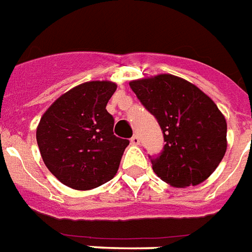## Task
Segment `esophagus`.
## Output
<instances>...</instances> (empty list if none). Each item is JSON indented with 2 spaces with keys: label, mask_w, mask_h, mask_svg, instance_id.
I'll return each instance as SVG.
<instances>
[{
  "label": "esophagus",
  "mask_w": 252,
  "mask_h": 252,
  "mask_svg": "<svg viewBox=\"0 0 252 252\" xmlns=\"http://www.w3.org/2000/svg\"><path fill=\"white\" fill-rule=\"evenodd\" d=\"M130 143L133 144V145H139L140 144L139 136H137V134H133V136H132V139H130Z\"/></svg>",
  "instance_id": "esophagus-1"
}]
</instances>
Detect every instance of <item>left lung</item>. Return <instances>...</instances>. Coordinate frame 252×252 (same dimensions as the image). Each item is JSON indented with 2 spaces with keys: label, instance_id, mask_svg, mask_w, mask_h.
<instances>
[{
  "label": "left lung",
  "instance_id": "8db88e82",
  "mask_svg": "<svg viewBox=\"0 0 252 252\" xmlns=\"http://www.w3.org/2000/svg\"><path fill=\"white\" fill-rule=\"evenodd\" d=\"M129 86L164 134L160 155L149 156L155 173L176 188L205 181L227 148V124L216 103L194 84L174 75L133 80Z\"/></svg>",
  "mask_w": 252,
  "mask_h": 252
}]
</instances>
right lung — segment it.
Returning <instances> with one entry per match:
<instances>
[{"instance_id":"add662e5","label":"right lung","mask_w":252,"mask_h":252,"mask_svg":"<svg viewBox=\"0 0 252 252\" xmlns=\"http://www.w3.org/2000/svg\"><path fill=\"white\" fill-rule=\"evenodd\" d=\"M112 82H87L58 97L43 113L36 143L47 169L64 185L90 190L115 177L129 140L113 134L105 109Z\"/></svg>"}]
</instances>
